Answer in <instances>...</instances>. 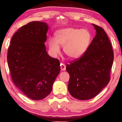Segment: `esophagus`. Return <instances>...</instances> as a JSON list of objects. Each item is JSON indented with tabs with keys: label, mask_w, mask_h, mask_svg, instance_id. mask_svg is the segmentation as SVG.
I'll list each match as a JSON object with an SVG mask.
<instances>
[{
	"label": "esophagus",
	"mask_w": 122,
	"mask_h": 122,
	"mask_svg": "<svg viewBox=\"0 0 122 122\" xmlns=\"http://www.w3.org/2000/svg\"><path fill=\"white\" fill-rule=\"evenodd\" d=\"M61 69L62 71L66 70V66L64 64H61Z\"/></svg>",
	"instance_id": "34e87169"
}]
</instances>
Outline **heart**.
<instances>
[{
  "instance_id": "b5f03b06",
  "label": "heart",
  "mask_w": 122,
  "mask_h": 122,
  "mask_svg": "<svg viewBox=\"0 0 122 122\" xmlns=\"http://www.w3.org/2000/svg\"><path fill=\"white\" fill-rule=\"evenodd\" d=\"M69 46H73V43H70V44H69Z\"/></svg>"
}]
</instances>
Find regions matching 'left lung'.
Listing matches in <instances>:
<instances>
[{
	"label": "left lung",
	"mask_w": 122,
	"mask_h": 122,
	"mask_svg": "<svg viewBox=\"0 0 122 122\" xmlns=\"http://www.w3.org/2000/svg\"><path fill=\"white\" fill-rule=\"evenodd\" d=\"M47 23L31 21L13 35L8 51L7 61L15 85L28 98L43 99L51 93L59 74V60L46 51Z\"/></svg>",
	"instance_id": "1"
}]
</instances>
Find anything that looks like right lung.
Segmentation results:
<instances>
[{
    "instance_id": "right-lung-1",
    "label": "right lung",
    "mask_w": 122,
    "mask_h": 122,
    "mask_svg": "<svg viewBox=\"0 0 122 122\" xmlns=\"http://www.w3.org/2000/svg\"><path fill=\"white\" fill-rule=\"evenodd\" d=\"M96 36L82 56L68 64V91L79 100H88L99 94L110 80L114 59L111 43L104 29L92 24Z\"/></svg>"
}]
</instances>
